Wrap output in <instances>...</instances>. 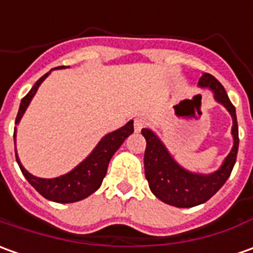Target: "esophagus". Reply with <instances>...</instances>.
I'll use <instances>...</instances> for the list:
<instances>
[{
  "label": "esophagus",
  "instance_id": "esophagus-1",
  "mask_svg": "<svg viewBox=\"0 0 253 253\" xmlns=\"http://www.w3.org/2000/svg\"><path fill=\"white\" fill-rule=\"evenodd\" d=\"M145 125H147V122L142 119V118H137V119L134 120V130L135 131H141L145 127Z\"/></svg>",
  "mask_w": 253,
  "mask_h": 253
}]
</instances>
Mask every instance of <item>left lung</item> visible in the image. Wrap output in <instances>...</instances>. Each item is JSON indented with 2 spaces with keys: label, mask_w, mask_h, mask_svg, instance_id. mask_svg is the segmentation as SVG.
<instances>
[{
  "label": "left lung",
  "mask_w": 253,
  "mask_h": 253,
  "mask_svg": "<svg viewBox=\"0 0 253 253\" xmlns=\"http://www.w3.org/2000/svg\"><path fill=\"white\" fill-rule=\"evenodd\" d=\"M201 88H209L216 102L221 104L233 118V148L226 156L221 166L209 174L194 173L184 169L176 162L162 140L149 128H142L141 133L147 141L144 154V169L149 188L156 198L168 205L176 208H192L211 199L227 181L234 168L238 152V125L234 105L231 104L227 92L217 79L209 73H204L199 79Z\"/></svg>",
  "instance_id": "obj_1"
}]
</instances>
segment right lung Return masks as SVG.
<instances>
[{
  "instance_id": "right-lung-1",
  "label": "right lung",
  "mask_w": 253,
  "mask_h": 253,
  "mask_svg": "<svg viewBox=\"0 0 253 253\" xmlns=\"http://www.w3.org/2000/svg\"><path fill=\"white\" fill-rule=\"evenodd\" d=\"M65 68L66 66H58L55 69ZM49 73L51 72H48L47 75L40 77L32 87V90L27 92V95L23 97L20 106H19V112L15 125H19L22 116L25 115L27 106L32 102L33 97L36 95L39 87L47 79ZM133 131V120H130L123 127L104 135L97 144V147L91 151L90 155L79 163L75 169H72L66 174L55 177V178H41V177L33 176L32 173H29L23 168V165L19 161L18 152L15 149L16 162H18L23 176L26 177V180L36 188V191L40 192L44 198L54 201V202H59V204H72V202H77V201H82V199L90 197L92 192H95L101 187L111 158ZM13 141L16 142V127L13 131Z\"/></svg>"
}]
</instances>
